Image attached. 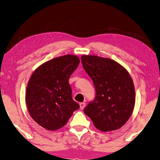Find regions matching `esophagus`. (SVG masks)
Wrapping results in <instances>:
<instances>
[{"label":"esophagus","instance_id":"34e87169","mask_svg":"<svg viewBox=\"0 0 160 160\" xmlns=\"http://www.w3.org/2000/svg\"><path fill=\"white\" fill-rule=\"evenodd\" d=\"M79 105H80V109L81 110H83V108H84L86 103H84V102H82V103H80Z\"/></svg>","mask_w":160,"mask_h":160}]
</instances>
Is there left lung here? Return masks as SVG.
Returning <instances> with one entry per match:
<instances>
[{
    "label": "left lung",
    "mask_w": 160,
    "mask_h": 160,
    "mask_svg": "<svg viewBox=\"0 0 160 160\" xmlns=\"http://www.w3.org/2000/svg\"><path fill=\"white\" fill-rule=\"evenodd\" d=\"M82 63L95 86L96 96L83 110L95 126L103 132L119 129L132 113L135 91L132 78L114 60L82 55Z\"/></svg>",
    "instance_id": "1"
}]
</instances>
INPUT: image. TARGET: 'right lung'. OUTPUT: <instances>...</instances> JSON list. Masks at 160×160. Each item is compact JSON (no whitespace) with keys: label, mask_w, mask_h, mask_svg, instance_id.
<instances>
[{"label":"right lung","mask_w":160,"mask_h":160,"mask_svg":"<svg viewBox=\"0 0 160 160\" xmlns=\"http://www.w3.org/2000/svg\"><path fill=\"white\" fill-rule=\"evenodd\" d=\"M80 60L77 56L57 57L37 68L25 94L28 110L37 123L48 130L64 126L79 105L73 100L70 76Z\"/></svg>","instance_id":"1"}]
</instances>
